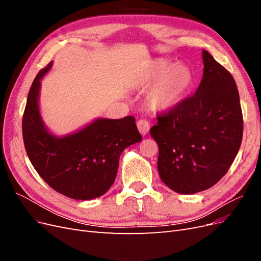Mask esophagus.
I'll list each match as a JSON object with an SVG mask.
<instances>
[{"instance_id":"obj_1","label":"esophagus","mask_w":261,"mask_h":261,"mask_svg":"<svg viewBox=\"0 0 261 261\" xmlns=\"http://www.w3.org/2000/svg\"><path fill=\"white\" fill-rule=\"evenodd\" d=\"M137 127L141 135H146L150 129V123L147 120H145V118H141V120L137 122Z\"/></svg>"}]
</instances>
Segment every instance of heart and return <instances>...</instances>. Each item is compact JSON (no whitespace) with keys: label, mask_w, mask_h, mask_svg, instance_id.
Wrapping results in <instances>:
<instances>
[{"label":"heart","mask_w":261,"mask_h":261,"mask_svg":"<svg viewBox=\"0 0 261 261\" xmlns=\"http://www.w3.org/2000/svg\"><path fill=\"white\" fill-rule=\"evenodd\" d=\"M193 83L192 70L185 65L173 66L167 60H155L148 72L141 77V88L152 86L148 94L149 103L153 108H170L185 96Z\"/></svg>","instance_id":"obj_1"}]
</instances>
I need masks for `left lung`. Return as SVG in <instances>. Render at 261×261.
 Segmentation results:
<instances>
[{
  "label": "left lung",
  "instance_id": "obj_1",
  "mask_svg": "<svg viewBox=\"0 0 261 261\" xmlns=\"http://www.w3.org/2000/svg\"><path fill=\"white\" fill-rule=\"evenodd\" d=\"M203 76L192 97L156 115L150 135L159 147L158 171L179 194L206 191L222 178L238 154L243 113L233 76L202 51Z\"/></svg>",
  "mask_w": 261,
  "mask_h": 261
}]
</instances>
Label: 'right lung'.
Instances as JSON below:
<instances>
[{
	"mask_svg": "<svg viewBox=\"0 0 261 261\" xmlns=\"http://www.w3.org/2000/svg\"><path fill=\"white\" fill-rule=\"evenodd\" d=\"M52 65L38 73L22 115V139L38 174L54 191L78 200L97 198L114 183L123 150L143 139L134 116L99 118L84 129L58 138L45 129L39 114L40 80Z\"/></svg>",
	"mask_w": 261,
	"mask_h": 261,
	"instance_id": "add662e5",
	"label": "right lung"
}]
</instances>
